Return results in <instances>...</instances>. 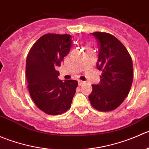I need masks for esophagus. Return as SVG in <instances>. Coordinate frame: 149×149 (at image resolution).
Wrapping results in <instances>:
<instances>
[{"label": "esophagus", "mask_w": 149, "mask_h": 149, "mask_svg": "<svg viewBox=\"0 0 149 149\" xmlns=\"http://www.w3.org/2000/svg\"><path fill=\"white\" fill-rule=\"evenodd\" d=\"M84 83H85V82H84V81L80 80V79H79V80H78V84H79V86H81V85H82Z\"/></svg>", "instance_id": "1"}]
</instances>
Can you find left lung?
Here are the masks:
<instances>
[{
	"label": "left lung",
	"mask_w": 149,
	"mask_h": 149,
	"mask_svg": "<svg viewBox=\"0 0 149 149\" xmlns=\"http://www.w3.org/2000/svg\"><path fill=\"white\" fill-rule=\"evenodd\" d=\"M99 45L96 67L102 71L101 82L92 85L90 102L95 109L109 111L117 109L127 96L133 79L132 58L123 43L107 32H92Z\"/></svg>",
	"instance_id": "1"
}]
</instances>
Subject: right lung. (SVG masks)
<instances>
[{"label":"right lung","mask_w":149,"mask_h":149,"mask_svg":"<svg viewBox=\"0 0 149 149\" xmlns=\"http://www.w3.org/2000/svg\"><path fill=\"white\" fill-rule=\"evenodd\" d=\"M71 46L70 35L45 34L32 45L26 57L28 90L32 101L45 114H63L71 107L77 81L58 79L59 72L56 70Z\"/></svg>","instance_id":"add662e5"}]
</instances>
